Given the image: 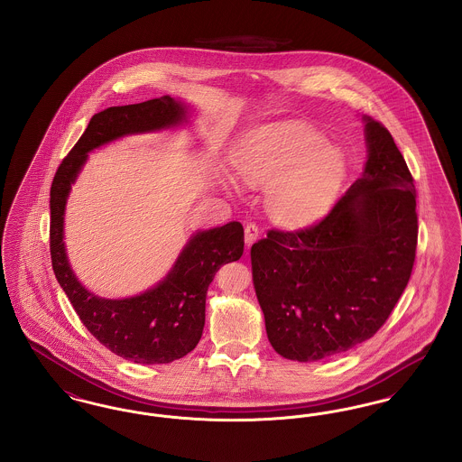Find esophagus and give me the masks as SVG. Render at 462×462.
I'll return each instance as SVG.
<instances>
[{"label":"esophagus","instance_id":"obj_1","mask_svg":"<svg viewBox=\"0 0 462 462\" xmlns=\"http://www.w3.org/2000/svg\"><path fill=\"white\" fill-rule=\"evenodd\" d=\"M258 237H260V228H258L254 223H247L245 228H244V239H245L247 249H249L254 242L258 241Z\"/></svg>","mask_w":462,"mask_h":462}]
</instances>
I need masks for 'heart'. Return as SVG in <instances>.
<instances>
[{
	"label": "heart",
	"mask_w": 462,
	"mask_h": 462,
	"mask_svg": "<svg viewBox=\"0 0 462 462\" xmlns=\"http://www.w3.org/2000/svg\"><path fill=\"white\" fill-rule=\"evenodd\" d=\"M230 159L241 181L266 189L268 217L291 230L326 217L346 176L341 149L300 123H268L244 133Z\"/></svg>",
	"instance_id": "obj_1"
}]
</instances>
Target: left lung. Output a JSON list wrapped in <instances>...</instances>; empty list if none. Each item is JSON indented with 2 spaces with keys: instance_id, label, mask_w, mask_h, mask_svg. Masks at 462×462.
<instances>
[{
  "instance_id": "obj_1",
  "label": "left lung",
  "mask_w": 462,
  "mask_h": 462,
  "mask_svg": "<svg viewBox=\"0 0 462 462\" xmlns=\"http://www.w3.org/2000/svg\"><path fill=\"white\" fill-rule=\"evenodd\" d=\"M362 121L364 171L329 215L301 232L270 230L251 247L268 341L289 360H326L373 337L412 273L414 180L390 132Z\"/></svg>"
}]
</instances>
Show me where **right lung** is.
Wrapping results in <instances>:
<instances>
[{"instance_id": "add662e5", "label": "right lung", "mask_w": 462, "mask_h": 462, "mask_svg": "<svg viewBox=\"0 0 462 462\" xmlns=\"http://www.w3.org/2000/svg\"><path fill=\"white\" fill-rule=\"evenodd\" d=\"M192 107L170 95L95 114L62 161L50 190V253L60 287L85 328L110 352L134 364H170L198 346L206 320V292L221 264L244 253L239 221L196 230L173 266L152 287L128 298H102L81 284L64 242L67 199L89 152L132 134L176 130L190 123Z\"/></svg>"}]
</instances>
